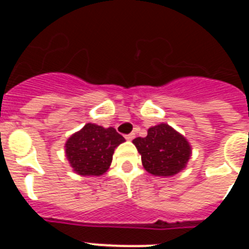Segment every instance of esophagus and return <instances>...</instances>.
I'll use <instances>...</instances> for the list:
<instances>
[{
  "label": "esophagus",
  "mask_w": 249,
  "mask_h": 249,
  "mask_svg": "<svg viewBox=\"0 0 249 249\" xmlns=\"http://www.w3.org/2000/svg\"><path fill=\"white\" fill-rule=\"evenodd\" d=\"M124 138H126V140H128V141L133 140V138H135V133H129V135H126V136H124Z\"/></svg>",
  "instance_id": "esophagus-1"
}]
</instances>
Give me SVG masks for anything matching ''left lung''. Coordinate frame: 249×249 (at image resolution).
<instances>
[{
	"label": "left lung",
	"instance_id": "1",
	"mask_svg": "<svg viewBox=\"0 0 249 249\" xmlns=\"http://www.w3.org/2000/svg\"><path fill=\"white\" fill-rule=\"evenodd\" d=\"M147 172L169 177L186 167L191 147L186 138L166 123L148 129L147 137L133 140Z\"/></svg>",
	"mask_w": 249,
	"mask_h": 249
}]
</instances>
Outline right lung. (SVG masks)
Masks as SVG:
<instances>
[{
  "mask_svg": "<svg viewBox=\"0 0 249 249\" xmlns=\"http://www.w3.org/2000/svg\"><path fill=\"white\" fill-rule=\"evenodd\" d=\"M124 138L112 127L87 123L66 143V156L74 172L81 176H100L108 169L114 148Z\"/></svg>",
  "mask_w": 249,
  "mask_h": 249,
  "instance_id": "1",
  "label": "right lung"
}]
</instances>
